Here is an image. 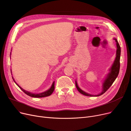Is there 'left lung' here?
Segmentation results:
<instances>
[{"label":"left lung","instance_id":"8db88e82","mask_svg":"<svg viewBox=\"0 0 131 131\" xmlns=\"http://www.w3.org/2000/svg\"><path fill=\"white\" fill-rule=\"evenodd\" d=\"M116 42V45H117V51H116V59L114 61V63L111 68V72L108 74V76L105 80L104 83H103V89H102V91L101 93L96 95L94 96H99L102 95V94H104L105 92H106L108 89L112 86L113 83H114V82L116 80V79L118 75L119 74V68H120V56H121V47L120 46L117 40L116 39H115ZM75 85H76V87L78 89V90L80 92L81 94H83L84 95L86 96H90V97H92V96H94L93 95H91L90 94H88L83 91H82L81 89L78 86L77 82V81H75Z\"/></svg>","mask_w":131,"mask_h":131}]
</instances>
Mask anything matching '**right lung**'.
<instances>
[{
	"label": "right lung",
	"mask_w": 131,
	"mask_h": 131,
	"mask_svg": "<svg viewBox=\"0 0 131 131\" xmlns=\"http://www.w3.org/2000/svg\"><path fill=\"white\" fill-rule=\"evenodd\" d=\"M14 81L15 82L14 80L13 79ZM15 83L17 84V85H18V86L21 89V90L26 94H27V95L29 96H30V97H34V98H42V97H47V96H49L54 91V82H53V83L52 84V86H51V88L49 89V90L43 92V93H39V94H33V93H30L28 91H26L25 90H24V89H23L22 88H20L16 83L15 82Z\"/></svg>",
	"instance_id": "right-lung-1"
}]
</instances>
